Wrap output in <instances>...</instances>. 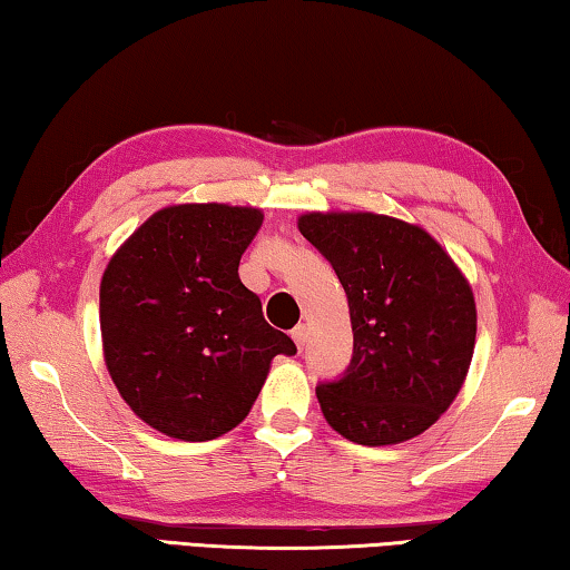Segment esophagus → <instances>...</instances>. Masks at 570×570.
Returning a JSON list of instances; mask_svg holds the SVG:
<instances>
[{
    "instance_id": "34e87169",
    "label": "esophagus",
    "mask_w": 570,
    "mask_h": 570,
    "mask_svg": "<svg viewBox=\"0 0 570 570\" xmlns=\"http://www.w3.org/2000/svg\"><path fill=\"white\" fill-rule=\"evenodd\" d=\"M306 337H309V327H306V324H296V327L292 330V340L296 342V347L304 350Z\"/></svg>"
}]
</instances>
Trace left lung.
Returning a JSON list of instances; mask_svg holds the SVG:
<instances>
[{
    "instance_id": "8db88e82",
    "label": "left lung",
    "mask_w": 570,
    "mask_h": 570,
    "mask_svg": "<svg viewBox=\"0 0 570 570\" xmlns=\"http://www.w3.org/2000/svg\"><path fill=\"white\" fill-rule=\"evenodd\" d=\"M302 236L347 294L355 355L322 383L324 419L363 446L403 444L441 419L466 381L476 304L462 268L421 228L391 215H299Z\"/></svg>"
}]
</instances>
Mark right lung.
I'll list each match as a JSON object with an SVG mask.
<instances>
[{
    "label": "right lung",
    "instance_id": "obj_1",
    "mask_svg": "<svg viewBox=\"0 0 570 570\" xmlns=\"http://www.w3.org/2000/svg\"><path fill=\"white\" fill-rule=\"evenodd\" d=\"M261 223L248 205H167L108 261L98 309L108 375L165 436L210 441L236 429L271 360L296 352L238 276Z\"/></svg>",
    "mask_w": 570,
    "mask_h": 570
}]
</instances>
